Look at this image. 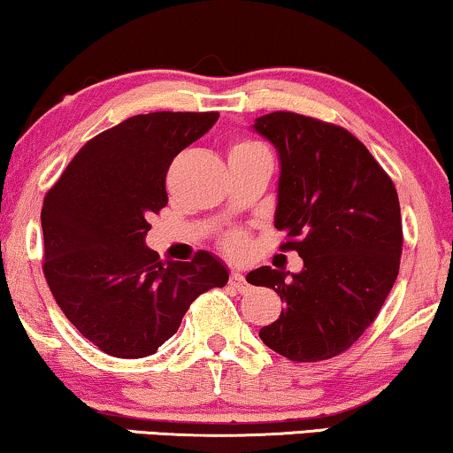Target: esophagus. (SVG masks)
I'll use <instances>...</instances> for the list:
<instances>
[{
	"label": "esophagus",
	"mask_w": 453,
	"mask_h": 453,
	"mask_svg": "<svg viewBox=\"0 0 453 453\" xmlns=\"http://www.w3.org/2000/svg\"><path fill=\"white\" fill-rule=\"evenodd\" d=\"M228 284H231V288H234V290H239V292H245V290H247L245 275H242L241 270H233V272H231V278H228Z\"/></svg>",
	"instance_id": "34e87169"
}]
</instances>
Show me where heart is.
I'll list each match as a JSON object with an SVG mask.
<instances>
[{"label": "heart", "instance_id": "obj_1", "mask_svg": "<svg viewBox=\"0 0 453 453\" xmlns=\"http://www.w3.org/2000/svg\"><path fill=\"white\" fill-rule=\"evenodd\" d=\"M253 147H261L259 142L255 141H249V139H237L231 145V153H234V150H245V149H253ZM228 245H231L233 249H239L242 245V237L241 234H233L231 239H228Z\"/></svg>", "mask_w": 453, "mask_h": 453}]
</instances>
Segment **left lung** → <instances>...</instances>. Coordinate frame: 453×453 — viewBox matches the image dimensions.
Here are the masks:
<instances>
[{"label":"left lung","instance_id":"8db88e82","mask_svg":"<svg viewBox=\"0 0 453 453\" xmlns=\"http://www.w3.org/2000/svg\"><path fill=\"white\" fill-rule=\"evenodd\" d=\"M253 128L280 153L275 228L280 251H298L300 273H247L273 288L284 308L259 337L292 362H323L349 349L378 317L395 286L403 220L390 175L357 136L296 112L259 116Z\"/></svg>","mask_w":453,"mask_h":453}]
</instances>
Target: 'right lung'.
I'll list each match as a JSON object with an SVG mask.
<instances>
[{
    "instance_id": "1",
    "label": "right lung",
    "mask_w": 453,
    "mask_h": 453,
    "mask_svg": "<svg viewBox=\"0 0 453 453\" xmlns=\"http://www.w3.org/2000/svg\"><path fill=\"white\" fill-rule=\"evenodd\" d=\"M216 118H128L85 142L44 196V278L71 325L108 356L155 353L200 294L228 281L211 253L163 261L145 245L149 219L167 206L169 165Z\"/></svg>"
}]
</instances>
